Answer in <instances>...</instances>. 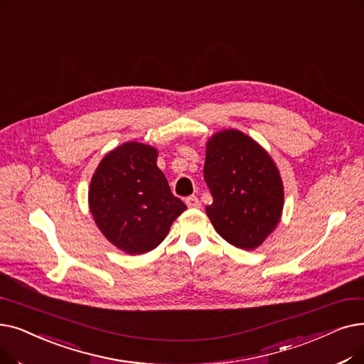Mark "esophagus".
<instances>
[{"label":"esophagus","instance_id":"1","mask_svg":"<svg viewBox=\"0 0 364 364\" xmlns=\"http://www.w3.org/2000/svg\"><path fill=\"white\" fill-rule=\"evenodd\" d=\"M186 205L188 208H199L200 207V200L196 196H188L186 199Z\"/></svg>","mask_w":364,"mask_h":364}]
</instances>
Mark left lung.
Returning <instances> with one entry per match:
<instances>
[{
    "mask_svg": "<svg viewBox=\"0 0 364 364\" xmlns=\"http://www.w3.org/2000/svg\"><path fill=\"white\" fill-rule=\"evenodd\" d=\"M203 178L213 195L205 211L221 238L242 250L263 244L284 207L282 180L267 151L241 131H220L207 143Z\"/></svg>",
    "mask_w": 364,
    "mask_h": 364,
    "instance_id": "1",
    "label": "left lung"
}]
</instances>
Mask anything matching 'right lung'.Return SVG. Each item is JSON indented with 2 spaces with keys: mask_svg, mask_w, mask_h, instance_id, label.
<instances>
[{
  "mask_svg": "<svg viewBox=\"0 0 364 364\" xmlns=\"http://www.w3.org/2000/svg\"><path fill=\"white\" fill-rule=\"evenodd\" d=\"M157 150L124 143L104 156L89 186V208L105 238L128 255L159 245L184 210L157 168Z\"/></svg>",
  "mask_w": 364,
  "mask_h": 364,
  "instance_id": "1",
  "label": "right lung"
}]
</instances>
